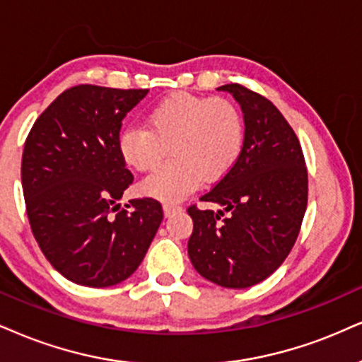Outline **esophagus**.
<instances>
[{
  "label": "esophagus",
  "mask_w": 362,
  "mask_h": 362,
  "mask_svg": "<svg viewBox=\"0 0 362 362\" xmlns=\"http://www.w3.org/2000/svg\"><path fill=\"white\" fill-rule=\"evenodd\" d=\"M164 209V216H173L174 213H180L182 211V206H180V204H173V203H166L163 206Z\"/></svg>",
  "instance_id": "obj_1"
}]
</instances>
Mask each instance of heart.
<instances>
[{
  "mask_svg": "<svg viewBox=\"0 0 362 362\" xmlns=\"http://www.w3.org/2000/svg\"><path fill=\"white\" fill-rule=\"evenodd\" d=\"M245 144L243 115L233 102L176 92L147 112L146 126H129L119 136V154L134 171H149L171 153V160L141 182V191L160 202H180L202 185L228 174Z\"/></svg>",
  "mask_w": 362,
  "mask_h": 362,
  "instance_id": "heart-1",
  "label": "heart"
}]
</instances>
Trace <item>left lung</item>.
I'll use <instances>...</instances> for the list:
<instances>
[{"label":"left lung","mask_w":362,"mask_h":362,"mask_svg":"<svg viewBox=\"0 0 362 362\" xmlns=\"http://www.w3.org/2000/svg\"><path fill=\"white\" fill-rule=\"evenodd\" d=\"M242 107L245 144L233 169L202 196L223 206H189L188 255L199 275L226 288L252 287L282 265L307 208V168L300 142L280 110L238 83L221 86ZM225 212L228 218L221 220Z\"/></svg>","instance_id":"obj_1"}]
</instances>
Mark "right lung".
<instances>
[{"label": "right lung", "instance_id": "1", "mask_svg": "<svg viewBox=\"0 0 362 362\" xmlns=\"http://www.w3.org/2000/svg\"><path fill=\"white\" fill-rule=\"evenodd\" d=\"M147 92L72 87L26 137L21 185L31 231L53 269L74 284L100 288L129 279L163 221L153 198L119 209L134 180L119 154V132Z\"/></svg>", "mask_w": 362, "mask_h": 362}]
</instances>
